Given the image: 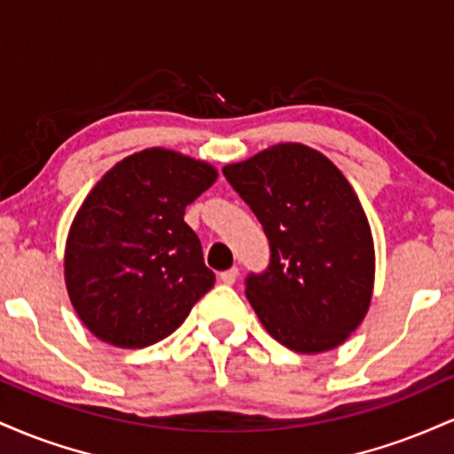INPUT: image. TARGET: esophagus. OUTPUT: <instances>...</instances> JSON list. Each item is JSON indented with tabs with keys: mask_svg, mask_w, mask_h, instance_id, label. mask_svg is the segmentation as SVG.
<instances>
[{
	"mask_svg": "<svg viewBox=\"0 0 454 454\" xmlns=\"http://www.w3.org/2000/svg\"><path fill=\"white\" fill-rule=\"evenodd\" d=\"M237 278H239V269L237 267H232V269H226V270H222L220 273V279L223 281V284H234V281H237Z\"/></svg>",
	"mask_w": 454,
	"mask_h": 454,
	"instance_id": "obj_1",
	"label": "esophagus"
}]
</instances>
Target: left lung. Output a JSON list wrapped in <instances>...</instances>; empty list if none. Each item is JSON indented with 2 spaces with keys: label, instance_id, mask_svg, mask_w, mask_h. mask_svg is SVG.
Listing matches in <instances>:
<instances>
[{
  "label": "left lung",
  "instance_id": "8db88e82",
  "mask_svg": "<svg viewBox=\"0 0 454 454\" xmlns=\"http://www.w3.org/2000/svg\"><path fill=\"white\" fill-rule=\"evenodd\" d=\"M222 173L269 239V267L245 278L262 326L301 354L340 346L367 314L376 270L372 228L352 185L299 143L275 145Z\"/></svg>",
  "mask_w": 454,
  "mask_h": 454
}]
</instances>
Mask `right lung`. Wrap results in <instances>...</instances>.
<instances>
[{
    "instance_id": "obj_1",
    "label": "right lung",
    "mask_w": 454,
    "mask_h": 454,
    "mask_svg": "<svg viewBox=\"0 0 454 454\" xmlns=\"http://www.w3.org/2000/svg\"><path fill=\"white\" fill-rule=\"evenodd\" d=\"M215 168L168 149L114 164L85 198L66 243V286L98 340L147 348L176 331L215 284L184 222Z\"/></svg>"
}]
</instances>
